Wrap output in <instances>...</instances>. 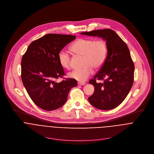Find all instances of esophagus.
Returning a JSON list of instances; mask_svg holds the SVG:
<instances>
[{
	"label": "esophagus",
	"mask_w": 154,
	"mask_h": 154,
	"mask_svg": "<svg viewBox=\"0 0 154 154\" xmlns=\"http://www.w3.org/2000/svg\"><path fill=\"white\" fill-rule=\"evenodd\" d=\"M78 85H85V82H79L78 83Z\"/></svg>",
	"instance_id": "esophagus-1"
}]
</instances>
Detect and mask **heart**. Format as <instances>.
Returning <instances> with one entry per match:
<instances>
[{
  "label": "heart",
  "instance_id": "heart-1",
  "mask_svg": "<svg viewBox=\"0 0 154 154\" xmlns=\"http://www.w3.org/2000/svg\"><path fill=\"white\" fill-rule=\"evenodd\" d=\"M75 54L83 56L82 66L81 69L72 71L70 77L80 82L85 81L93 72L92 68L98 69L104 65L107 54L108 47L103 39L94 40L92 38H81L76 41L70 47ZM60 65L69 69L70 67V57L65 51H60L58 54Z\"/></svg>",
  "mask_w": 154,
  "mask_h": 154
}]
</instances>
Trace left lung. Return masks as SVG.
Wrapping results in <instances>:
<instances>
[{"label": "left lung", "instance_id": "8db88e82", "mask_svg": "<svg viewBox=\"0 0 154 154\" xmlns=\"http://www.w3.org/2000/svg\"><path fill=\"white\" fill-rule=\"evenodd\" d=\"M89 36L103 37L108 47L105 62L89 83L95 87L88 98L91 105L100 110L113 109L126 98L134 81V66L125 42L111 29L81 32ZM103 80V83L97 82Z\"/></svg>", "mask_w": 154, "mask_h": 154}]
</instances>
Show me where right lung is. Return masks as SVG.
Segmentation results:
<instances>
[{"label": "right lung", "mask_w": 154, "mask_h": 154, "mask_svg": "<svg viewBox=\"0 0 154 154\" xmlns=\"http://www.w3.org/2000/svg\"><path fill=\"white\" fill-rule=\"evenodd\" d=\"M75 35L48 34L33 41L28 46L21 60V78L31 99L40 108L56 110L67 101L71 88L77 86L73 78H65L63 67L58 54ZM64 79L59 83L55 81Z\"/></svg>", "instance_id": "1"}]
</instances>
